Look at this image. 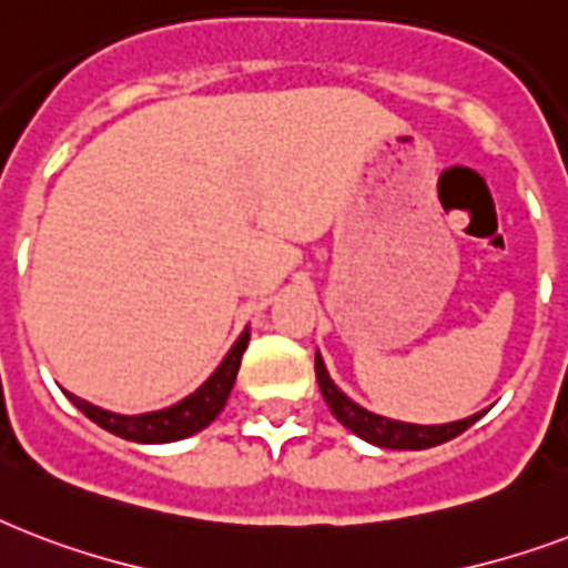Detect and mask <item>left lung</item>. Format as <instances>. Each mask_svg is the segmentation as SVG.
Segmentation results:
<instances>
[{
	"mask_svg": "<svg viewBox=\"0 0 568 568\" xmlns=\"http://www.w3.org/2000/svg\"><path fill=\"white\" fill-rule=\"evenodd\" d=\"M316 382H320V390H323L325 403L332 408V415L341 420V424L355 433L364 442L376 444V447H388V450H426V447H435V444H444L456 438L459 433H465L474 420H480L483 412L465 417V420H453V424H406V420H390V417H382L376 412H367L364 406H358L355 399H349L344 390L337 388L325 371L323 355L316 353Z\"/></svg>",
	"mask_w": 568,
	"mask_h": 568,
	"instance_id": "8db88e82",
	"label": "left lung"
}]
</instances>
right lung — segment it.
I'll use <instances>...</instances> for the list:
<instances>
[{
	"label": "right lung",
	"instance_id": "add662e5",
	"mask_svg": "<svg viewBox=\"0 0 568 568\" xmlns=\"http://www.w3.org/2000/svg\"><path fill=\"white\" fill-rule=\"evenodd\" d=\"M248 337L252 332L245 328L236 344L231 346V353L224 355L222 364L215 367L213 376L201 385L197 390H192L189 397H183L180 403L169 408H160V412H144V415H118V412H109V408H100L88 399H79L73 394H68V399L73 406L94 420L97 426H103L105 433L121 435L126 442L139 444H169L180 442V438H189V435L201 433L204 426H210L219 417V412L224 408L227 397H231V388H234L236 373H240V362H243L245 346H248Z\"/></svg>",
	"mask_w": 568,
	"mask_h": 568
}]
</instances>
